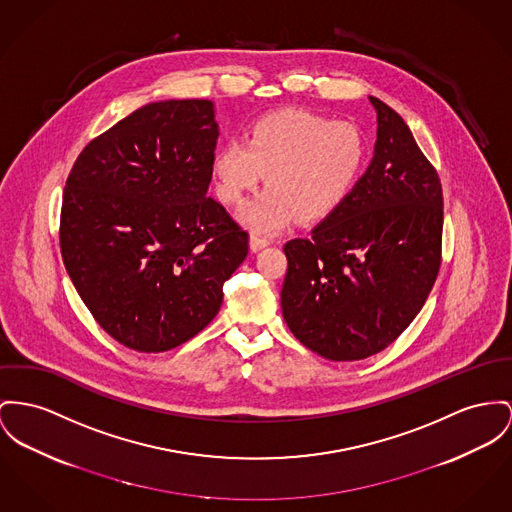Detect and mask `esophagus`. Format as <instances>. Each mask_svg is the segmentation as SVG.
Listing matches in <instances>:
<instances>
[{
	"label": "esophagus",
	"mask_w": 512,
	"mask_h": 512,
	"mask_svg": "<svg viewBox=\"0 0 512 512\" xmlns=\"http://www.w3.org/2000/svg\"><path fill=\"white\" fill-rule=\"evenodd\" d=\"M270 244V239H266V237H258V235H250V250L252 252H258V250H262V248H266Z\"/></svg>",
	"instance_id": "esophagus-1"
}]
</instances>
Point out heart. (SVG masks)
Wrapping results in <instances>:
<instances>
[{
  "mask_svg": "<svg viewBox=\"0 0 512 512\" xmlns=\"http://www.w3.org/2000/svg\"><path fill=\"white\" fill-rule=\"evenodd\" d=\"M365 137L351 122H330L308 110H283L258 120L213 157L221 202L242 205L266 174L268 190L240 211L258 233H275L295 217H330L353 192L365 165Z\"/></svg>",
  "mask_w": 512,
  "mask_h": 512,
  "instance_id": "1",
  "label": "heart"
}]
</instances>
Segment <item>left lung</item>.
Returning <instances> with one entry per match:
<instances>
[{"label": "left lung", "instance_id": "8db88e82", "mask_svg": "<svg viewBox=\"0 0 512 512\" xmlns=\"http://www.w3.org/2000/svg\"><path fill=\"white\" fill-rule=\"evenodd\" d=\"M376 110L375 155L349 198L308 239L285 244L283 318L310 351L359 361L396 340L441 268L443 188L408 124Z\"/></svg>", "mask_w": 512, "mask_h": 512}]
</instances>
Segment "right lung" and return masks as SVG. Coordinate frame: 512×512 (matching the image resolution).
Segmentation results:
<instances>
[{"label": "right lung", "mask_w": 512, "mask_h": 512, "mask_svg": "<svg viewBox=\"0 0 512 512\" xmlns=\"http://www.w3.org/2000/svg\"><path fill=\"white\" fill-rule=\"evenodd\" d=\"M219 137L211 101L149 103L77 157L60 246L104 332L141 353L194 338L223 303L248 233L207 198Z\"/></svg>", "instance_id": "1"}]
</instances>
